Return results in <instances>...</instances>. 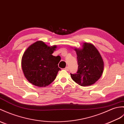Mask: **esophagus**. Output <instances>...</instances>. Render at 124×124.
Returning <instances> with one entry per match:
<instances>
[{
  "instance_id": "esophagus-1",
  "label": "esophagus",
  "mask_w": 124,
  "mask_h": 124,
  "mask_svg": "<svg viewBox=\"0 0 124 124\" xmlns=\"http://www.w3.org/2000/svg\"><path fill=\"white\" fill-rule=\"evenodd\" d=\"M65 70H66V71H69V68L68 67H65Z\"/></svg>"
}]
</instances>
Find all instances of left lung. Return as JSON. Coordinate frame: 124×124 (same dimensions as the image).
<instances>
[{
    "label": "left lung",
    "instance_id": "1",
    "mask_svg": "<svg viewBox=\"0 0 124 124\" xmlns=\"http://www.w3.org/2000/svg\"><path fill=\"white\" fill-rule=\"evenodd\" d=\"M78 69L76 73H70L73 81L81 86L90 85L101 77L103 61L97 49L90 43H85L82 49L75 48Z\"/></svg>",
    "mask_w": 124,
    "mask_h": 124
}]
</instances>
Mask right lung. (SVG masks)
<instances>
[{
	"instance_id": "1",
	"label": "right lung",
	"mask_w": 124,
	"mask_h": 124,
	"mask_svg": "<svg viewBox=\"0 0 124 124\" xmlns=\"http://www.w3.org/2000/svg\"><path fill=\"white\" fill-rule=\"evenodd\" d=\"M56 46L49 47L42 41H37L27 48L23 54L22 67L26 78L31 84L44 87L52 82L61 69L60 56L52 53Z\"/></svg>"
}]
</instances>
